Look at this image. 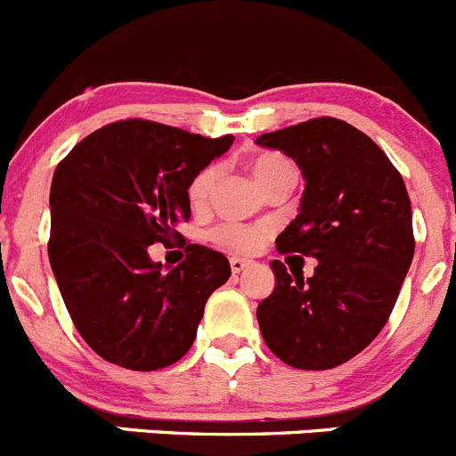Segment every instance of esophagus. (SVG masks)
Segmentation results:
<instances>
[{
    "label": "esophagus",
    "mask_w": 456,
    "mask_h": 456,
    "mask_svg": "<svg viewBox=\"0 0 456 456\" xmlns=\"http://www.w3.org/2000/svg\"><path fill=\"white\" fill-rule=\"evenodd\" d=\"M229 265H232V272L233 274H240L245 267L252 265V261H248V258H238V256H232L229 258Z\"/></svg>",
    "instance_id": "1"
}]
</instances>
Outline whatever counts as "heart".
<instances>
[{
    "instance_id": "heart-1",
    "label": "heart",
    "mask_w": 456,
    "mask_h": 456,
    "mask_svg": "<svg viewBox=\"0 0 456 456\" xmlns=\"http://www.w3.org/2000/svg\"><path fill=\"white\" fill-rule=\"evenodd\" d=\"M283 170H295L290 161L286 157L276 155V152H263V155L254 157L252 161V173L256 177V182L261 186H265L272 177H276ZM216 180V168L214 166H207L204 170H200L198 175L193 177V182L189 184V200L193 204H202L207 200L208 191L214 186ZM265 229L256 227V224H240V223H227L220 224L216 229L214 238L218 245L232 249L238 254H249L256 252L258 248L265 240Z\"/></svg>"
}]
</instances>
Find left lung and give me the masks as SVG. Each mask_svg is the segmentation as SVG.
<instances>
[{
	"label": "left lung",
	"mask_w": 456,
	"mask_h": 456,
	"mask_svg": "<svg viewBox=\"0 0 456 456\" xmlns=\"http://www.w3.org/2000/svg\"><path fill=\"white\" fill-rule=\"evenodd\" d=\"M256 143L295 159L305 182L276 249L317 258L308 281L270 263L276 286L256 308L261 335L290 367H339L387 324L414 258L405 182L364 132L339 118L267 132Z\"/></svg>",
	"instance_id": "left-lung-1"
}]
</instances>
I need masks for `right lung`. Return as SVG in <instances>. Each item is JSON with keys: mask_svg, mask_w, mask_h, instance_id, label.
<instances>
[{"mask_svg": "<svg viewBox=\"0 0 456 456\" xmlns=\"http://www.w3.org/2000/svg\"><path fill=\"white\" fill-rule=\"evenodd\" d=\"M232 143L130 118L92 132L55 168L51 270L78 333L108 362L132 371L177 362L211 292L232 276L227 258L202 245L170 270L148 254L182 238L189 184Z\"/></svg>", "mask_w": 456, "mask_h": 456, "instance_id": "obj_1", "label": "right lung"}]
</instances>
